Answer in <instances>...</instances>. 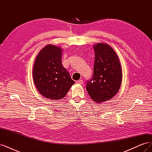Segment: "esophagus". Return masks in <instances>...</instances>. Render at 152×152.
I'll list each match as a JSON object with an SVG mask.
<instances>
[{
  "label": "esophagus",
  "mask_w": 152,
  "mask_h": 152,
  "mask_svg": "<svg viewBox=\"0 0 152 152\" xmlns=\"http://www.w3.org/2000/svg\"><path fill=\"white\" fill-rule=\"evenodd\" d=\"M76 83L79 84H82V83H83V80H82V79H80V80H79L76 81Z\"/></svg>",
  "instance_id": "34e87169"
}]
</instances>
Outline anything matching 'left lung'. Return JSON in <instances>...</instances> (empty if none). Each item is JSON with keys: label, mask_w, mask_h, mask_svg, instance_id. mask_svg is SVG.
Returning <instances> with one entry per match:
<instances>
[{"label": "left lung", "mask_w": 152, "mask_h": 152, "mask_svg": "<svg viewBox=\"0 0 152 152\" xmlns=\"http://www.w3.org/2000/svg\"><path fill=\"white\" fill-rule=\"evenodd\" d=\"M95 61L93 75L86 82V89L96 103L112 99L120 89L122 70L114 50L106 44L94 45Z\"/></svg>", "instance_id": "1"}]
</instances>
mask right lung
Segmentation results:
<instances>
[{
    "label": "right lung",
    "mask_w": 152,
    "mask_h": 152,
    "mask_svg": "<svg viewBox=\"0 0 152 152\" xmlns=\"http://www.w3.org/2000/svg\"><path fill=\"white\" fill-rule=\"evenodd\" d=\"M62 50L53 45H48L37 56L33 77L38 91L45 98L60 99L65 97L75 83L61 63Z\"/></svg>",
    "instance_id": "1"
}]
</instances>
